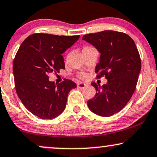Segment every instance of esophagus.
I'll use <instances>...</instances> for the list:
<instances>
[{
  "mask_svg": "<svg viewBox=\"0 0 157 157\" xmlns=\"http://www.w3.org/2000/svg\"><path fill=\"white\" fill-rule=\"evenodd\" d=\"M86 86V84L84 83V82H80L77 83V87H78L79 88H80V89H82V88H84Z\"/></svg>",
  "mask_w": 157,
  "mask_h": 157,
  "instance_id": "esophagus-1",
  "label": "esophagus"
}]
</instances>
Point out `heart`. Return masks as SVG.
I'll list each match as a JSON object with an SVG mask.
<instances>
[{
  "mask_svg": "<svg viewBox=\"0 0 157 157\" xmlns=\"http://www.w3.org/2000/svg\"><path fill=\"white\" fill-rule=\"evenodd\" d=\"M90 48V47L86 46V47H85V48H84L83 49H82V50H84V49H86V48ZM80 77H85V75H84V74H80Z\"/></svg>",
  "mask_w": 157,
  "mask_h": 157,
  "instance_id": "b5f03b06",
  "label": "heart"
}]
</instances>
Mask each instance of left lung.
<instances>
[{
    "mask_svg": "<svg viewBox=\"0 0 157 157\" xmlns=\"http://www.w3.org/2000/svg\"><path fill=\"white\" fill-rule=\"evenodd\" d=\"M82 40L91 44L100 52L96 66L98 78L105 76L107 82L102 86L91 85L97 93L88 100V106L98 116L109 117L126 106L137 86L141 70V60L135 41L121 32L104 31L89 33Z\"/></svg>",
    "mask_w": 157,
    "mask_h": 157,
    "instance_id": "left-lung-1",
    "label": "left lung"
}]
</instances>
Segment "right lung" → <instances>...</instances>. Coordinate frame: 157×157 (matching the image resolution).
Masks as SVG:
<instances>
[{"instance_id": "add662e5", "label": "right lung", "mask_w": 157, "mask_h": 157, "mask_svg": "<svg viewBox=\"0 0 157 157\" xmlns=\"http://www.w3.org/2000/svg\"><path fill=\"white\" fill-rule=\"evenodd\" d=\"M80 36L33 33L20 45L13 62L17 94L24 106L41 119H52L65 109L69 91L75 82L65 79L58 85L48 75L65 69L62 54Z\"/></svg>"}]
</instances>
